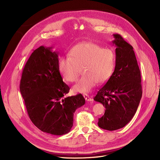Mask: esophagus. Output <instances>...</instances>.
<instances>
[{"label":"esophagus","instance_id":"esophagus-1","mask_svg":"<svg viewBox=\"0 0 160 160\" xmlns=\"http://www.w3.org/2000/svg\"><path fill=\"white\" fill-rule=\"evenodd\" d=\"M83 97L85 98V99L87 100V101H89V102H91V101H93V98H91L88 94H86V93H84L83 95Z\"/></svg>","mask_w":160,"mask_h":160}]
</instances>
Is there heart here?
I'll list each match as a JSON object with an SVG mask.
<instances>
[{"instance_id": "1", "label": "heart", "mask_w": 160, "mask_h": 160, "mask_svg": "<svg viewBox=\"0 0 160 160\" xmlns=\"http://www.w3.org/2000/svg\"><path fill=\"white\" fill-rule=\"evenodd\" d=\"M69 54L60 58L59 69L69 82L77 80L82 69L83 75L72 88L77 93L89 92L98 82L104 83L110 80L114 72L116 56L110 48L83 42L74 46Z\"/></svg>"}]
</instances>
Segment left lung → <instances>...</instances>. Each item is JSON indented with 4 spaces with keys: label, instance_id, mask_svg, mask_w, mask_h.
Instances as JSON below:
<instances>
[{
    "label": "left lung",
    "instance_id": "obj_1",
    "mask_svg": "<svg viewBox=\"0 0 160 160\" xmlns=\"http://www.w3.org/2000/svg\"><path fill=\"white\" fill-rule=\"evenodd\" d=\"M113 36L117 47L115 70L93 98L106 108L98 119V127L110 131L123 128L131 121L142 97L141 71L133 47L120 34Z\"/></svg>",
    "mask_w": 160,
    "mask_h": 160
}]
</instances>
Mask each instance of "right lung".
Listing matches in <instances>:
<instances>
[{"label":"right lung","mask_w":160,"mask_h":160,"mask_svg":"<svg viewBox=\"0 0 160 160\" xmlns=\"http://www.w3.org/2000/svg\"><path fill=\"white\" fill-rule=\"evenodd\" d=\"M41 46L22 70L20 91L30 120L42 132L61 136L69 132L77 108L85 104L82 94L66 97L69 87L59 69L58 52Z\"/></svg>","instance_id":"obj_1"}]
</instances>
